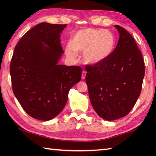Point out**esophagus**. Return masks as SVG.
Returning <instances> with one entry per match:
<instances>
[{
    "label": "esophagus",
    "mask_w": 156,
    "mask_h": 156,
    "mask_svg": "<svg viewBox=\"0 0 156 156\" xmlns=\"http://www.w3.org/2000/svg\"><path fill=\"white\" fill-rule=\"evenodd\" d=\"M86 74H87V72H86L85 71H83V72H82V80H84V79H85Z\"/></svg>",
    "instance_id": "obj_1"
}]
</instances>
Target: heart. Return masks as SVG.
Returning <instances> with one entry per match:
<instances>
[{"label":"heart","instance_id":"1","mask_svg":"<svg viewBox=\"0 0 156 156\" xmlns=\"http://www.w3.org/2000/svg\"><path fill=\"white\" fill-rule=\"evenodd\" d=\"M116 45V38L112 32L102 29L85 28L76 32L69 45L65 48L67 56L74 59L76 53H83L85 64H100L110 57Z\"/></svg>","mask_w":156,"mask_h":156}]
</instances>
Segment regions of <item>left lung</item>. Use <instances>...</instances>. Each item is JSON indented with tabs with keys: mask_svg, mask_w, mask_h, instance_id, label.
<instances>
[{
	"mask_svg": "<svg viewBox=\"0 0 156 156\" xmlns=\"http://www.w3.org/2000/svg\"><path fill=\"white\" fill-rule=\"evenodd\" d=\"M118 44L100 64L87 66L86 82L90 101L99 117L113 121L131 111L140 97L145 76L141 52L132 35L121 26Z\"/></svg>",
	"mask_w": 156,
	"mask_h": 156,
	"instance_id": "8db88e82",
	"label": "left lung"
}]
</instances>
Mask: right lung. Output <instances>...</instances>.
Returning a JSON list of instances; mask_svg holds the SVG:
<instances>
[{"label":"right lung","instance_id":"1","mask_svg":"<svg viewBox=\"0 0 156 156\" xmlns=\"http://www.w3.org/2000/svg\"><path fill=\"white\" fill-rule=\"evenodd\" d=\"M66 26L39 23L21 38L12 56L13 93L23 110L38 120L49 121L60 113L69 89L81 80L80 66L58 64L64 54L60 34Z\"/></svg>","mask_w":156,"mask_h":156}]
</instances>
